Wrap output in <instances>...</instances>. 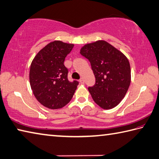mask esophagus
Masks as SVG:
<instances>
[{
  "label": "esophagus",
  "mask_w": 159,
  "mask_h": 159,
  "mask_svg": "<svg viewBox=\"0 0 159 159\" xmlns=\"http://www.w3.org/2000/svg\"><path fill=\"white\" fill-rule=\"evenodd\" d=\"M80 82L82 84H84V79L83 78H81L80 80Z\"/></svg>",
  "instance_id": "34e87169"
}]
</instances>
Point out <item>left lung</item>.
I'll use <instances>...</instances> for the list:
<instances>
[{"instance_id":"1","label":"left lung","mask_w":159,"mask_h":159,"mask_svg":"<svg viewBox=\"0 0 159 159\" xmlns=\"http://www.w3.org/2000/svg\"><path fill=\"white\" fill-rule=\"evenodd\" d=\"M81 55L91 63L95 84L89 87L93 100L103 109H111L120 102L131 82V68L123 53L104 40L85 44Z\"/></svg>"}]
</instances>
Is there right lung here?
<instances>
[{
	"label": "right lung",
	"instance_id": "1",
	"mask_svg": "<svg viewBox=\"0 0 159 159\" xmlns=\"http://www.w3.org/2000/svg\"><path fill=\"white\" fill-rule=\"evenodd\" d=\"M74 47L73 43L54 41L34 57L30 69V84L38 102L50 109H58L69 102L79 82H70L64 62Z\"/></svg>",
	"mask_w": 159,
	"mask_h": 159
}]
</instances>
